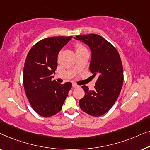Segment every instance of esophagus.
<instances>
[{
	"instance_id": "1",
	"label": "esophagus",
	"mask_w": 150,
	"mask_h": 150,
	"mask_svg": "<svg viewBox=\"0 0 150 150\" xmlns=\"http://www.w3.org/2000/svg\"><path fill=\"white\" fill-rule=\"evenodd\" d=\"M72 87H74V88H77V87H79V86L76 85V84H75V83H72Z\"/></svg>"
}]
</instances>
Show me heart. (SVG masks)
<instances>
[{"label": "heart", "instance_id": "heart-1", "mask_svg": "<svg viewBox=\"0 0 150 150\" xmlns=\"http://www.w3.org/2000/svg\"><path fill=\"white\" fill-rule=\"evenodd\" d=\"M75 47H76V52L77 51H80V50L85 49V48L83 46V45H81V44H79V43H78V44H76Z\"/></svg>", "mask_w": 150, "mask_h": 150}]
</instances>
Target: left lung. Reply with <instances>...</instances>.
<instances>
[{
	"label": "left lung",
	"instance_id": "left-lung-1",
	"mask_svg": "<svg viewBox=\"0 0 150 150\" xmlns=\"http://www.w3.org/2000/svg\"><path fill=\"white\" fill-rule=\"evenodd\" d=\"M89 47L91 52L89 70L97 77L94 90L82 86L85 96L80 100V107L86 113L99 117L105 114L117 100L124 81V69L116 48L96 34L74 38Z\"/></svg>",
	"mask_w": 150,
	"mask_h": 150
}]
</instances>
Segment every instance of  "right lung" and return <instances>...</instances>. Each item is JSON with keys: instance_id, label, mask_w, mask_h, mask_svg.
<instances>
[{"instance_id": "add662e5", "label": "right lung", "mask_w": 150, "mask_h": 150, "mask_svg": "<svg viewBox=\"0 0 150 150\" xmlns=\"http://www.w3.org/2000/svg\"><path fill=\"white\" fill-rule=\"evenodd\" d=\"M72 37H52L36 43L24 63L23 84L32 108L40 115L48 117L59 112L68 96L71 83H58L53 74L57 67L60 50Z\"/></svg>"}]
</instances>
